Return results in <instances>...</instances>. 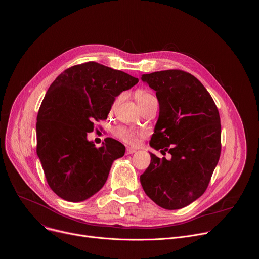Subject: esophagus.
<instances>
[{"label": "esophagus", "instance_id": "obj_1", "mask_svg": "<svg viewBox=\"0 0 259 259\" xmlns=\"http://www.w3.org/2000/svg\"><path fill=\"white\" fill-rule=\"evenodd\" d=\"M136 152V150H134L133 147H127V150H126V154L127 155H131V154H134Z\"/></svg>", "mask_w": 259, "mask_h": 259}]
</instances>
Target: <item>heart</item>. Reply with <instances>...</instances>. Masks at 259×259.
Masks as SVG:
<instances>
[{
  "label": "heart",
  "mask_w": 259,
  "mask_h": 259,
  "mask_svg": "<svg viewBox=\"0 0 259 259\" xmlns=\"http://www.w3.org/2000/svg\"><path fill=\"white\" fill-rule=\"evenodd\" d=\"M153 97V95L151 93H147V92H139L136 94V100L139 106H141L147 99ZM122 96H117L112 104V109H114L118 103L120 102ZM115 134L117 137H119L121 140H123L124 142L128 143V144H132V145H136L139 142V139L141 137L144 136L143 132H138L126 127H118L115 129Z\"/></svg>",
  "instance_id": "obj_1"
}]
</instances>
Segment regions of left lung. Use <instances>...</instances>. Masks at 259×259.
<instances>
[{
  "label": "left lung",
  "mask_w": 259,
  "mask_h": 259,
  "mask_svg": "<svg viewBox=\"0 0 259 259\" xmlns=\"http://www.w3.org/2000/svg\"><path fill=\"white\" fill-rule=\"evenodd\" d=\"M156 91L160 115L150 144L171 154V160L151 154L140 175L144 193L164 209L176 210L200 198L208 188L221 151L217 106L203 84L180 69L142 75Z\"/></svg>",
  "instance_id": "8db88e82"
}]
</instances>
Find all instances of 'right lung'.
I'll return each instance as SVG.
<instances>
[{
	"instance_id": "add662e5",
	"label": "right lung",
	"mask_w": 259,
	"mask_h": 259,
	"mask_svg": "<svg viewBox=\"0 0 259 259\" xmlns=\"http://www.w3.org/2000/svg\"><path fill=\"white\" fill-rule=\"evenodd\" d=\"M137 83L124 71L89 61L65 69L50 85L36 117V154L58 197L82 202L104 186L125 146L106 138L95 147L87 133L94 121L106 120L114 99Z\"/></svg>"
}]
</instances>
